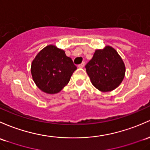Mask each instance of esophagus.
Segmentation results:
<instances>
[{"label": "esophagus", "instance_id": "esophagus-1", "mask_svg": "<svg viewBox=\"0 0 150 150\" xmlns=\"http://www.w3.org/2000/svg\"><path fill=\"white\" fill-rule=\"evenodd\" d=\"M84 65H85V62H82L81 64H78V67H79V68H83V67H84Z\"/></svg>", "mask_w": 150, "mask_h": 150}]
</instances>
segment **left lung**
<instances>
[{
  "label": "left lung",
  "mask_w": 150,
  "mask_h": 150,
  "mask_svg": "<svg viewBox=\"0 0 150 150\" xmlns=\"http://www.w3.org/2000/svg\"><path fill=\"white\" fill-rule=\"evenodd\" d=\"M86 68L92 84L101 92L116 89L125 76L124 61L117 51L111 46L96 50Z\"/></svg>",
  "instance_id": "obj_1"
}]
</instances>
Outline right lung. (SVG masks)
<instances>
[{
	"mask_svg": "<svg viewBox=\"0 0 150 150\" xmlns=\"http://www.w3.org/2000/svg\"><path fill=\"white\" fill-rule=\"evenodd\" d=\"M76 69L64 50L50 45L35 57L31 62V72L33 80L41 91L55 94L67 85Z\"/></svg>",
	"mask_w": 150,
	"mask_h": 150,
	"instance_id": "right-lung-1",
	"label": "right lung"
}]
</instances>
